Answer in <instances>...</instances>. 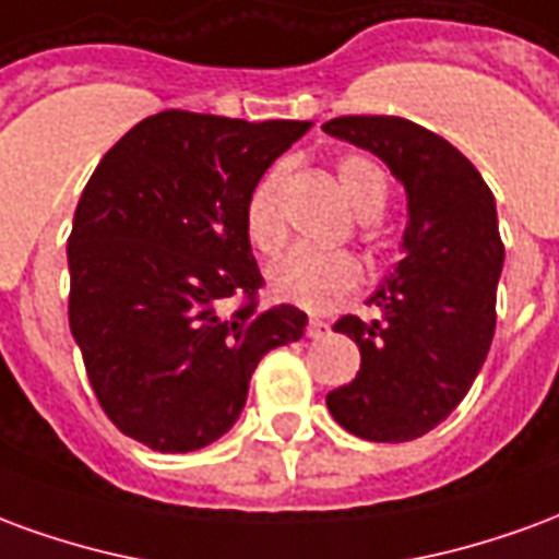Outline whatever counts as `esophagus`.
<instances>
[{
	"label": "esophagus",
	"instance_id": "34e87169",
	"mask_svg": "<svg viewBox=\"0 0 559 559\" xmlns=\"http://www.w3.org/2000/svg\"><path fill=\"white\" fill-rule=\"evenodd\" d=\"M305 335H308V338H326L329 323L326 320H320V317H311V320H308V329H305Z\"/></svg>",
	"mask_w": 559,
	"mask_h": 559
}]
</instances>
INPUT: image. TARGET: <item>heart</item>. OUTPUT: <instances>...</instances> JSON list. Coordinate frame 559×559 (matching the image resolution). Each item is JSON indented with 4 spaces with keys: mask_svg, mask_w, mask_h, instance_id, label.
<instances>
[{
    "mask_svg": "<svg viewBox=\"0 0 559 559\" xmlns=\"http://www.w3.org/2000/svg\"><path fill=\"white\" fill-rule=\"evenodd\" d=\"M338 185L356 212L377 215L386 203V176L371 158L347 155L338 160ZM281 179L284 164L269 167L248 194L245 203V236L260 254L278 251L284 242V218H281ZM365 269L350 251H317V248H293L269 266V287L281 302L299 305L305 311H332L350 293L359 290Z\"/></svg>",
    "mask_w": 559,
    "mask_h": 559,
    "instance_id": "obj_1",
    "label": "heart"
}]
</instances>
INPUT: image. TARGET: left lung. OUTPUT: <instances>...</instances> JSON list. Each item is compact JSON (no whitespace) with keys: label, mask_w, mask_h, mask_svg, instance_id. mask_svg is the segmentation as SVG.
I'll list each match as a JSON object with an SVG mask.
<instances>
[{"label":"left lung","mask_w":559,"mask_h":559,"mask_svg":"<svg viewBox=\"0 0 559 559\" xmlns=\"http://www.w3.org/2000/svg\"><path fill=\"white\" fill-rule=\"evenodd\" d=\"M332 138L374 152L407 191L404 260L368 299L374 320L341 317L359 374L326 395L344 431L404 443L437 428L479 374L497 326L503 239L491 188L449 140L401 116H338Z\"/></svg>","instance_id":"8db88e82"}]
</instances>
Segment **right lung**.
Masks as SVG:
<instances>
[{
  "label": "right lung",
  "mask_w": 559,
  "mask_h": 559,
  "mask_svg": "<svg viewBox=\"0 0 559 559\" xmlns=\"http://www.w3.org/2000/svg\"><path fill=\"white\" fill-rule=\"evenodd\" d=\"M308 128L164 110L131 128L83 188L68 323L95 399L131 440L155 452L218 440L257 362L302 338L299 308H260L245 203ZM227 298L240 302L230 316Z\"/></svg>",
  "instance_id": "1"
}]
</instances>
